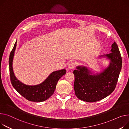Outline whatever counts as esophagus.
Listing matches in <instances>:
<instances>
[{
  "mask_svg": "<svg viewBox=\"0 0 129 129\" xmlns=\"http://www.w3.org/2000/svg\"><path fill=\"white\" fill-rule=\"evenodd\" d=\"M76 67V64L74 62H71L69 63L68 65V67L70 69H73V68H75Z\"/></svg>",
  "mask_w": 129,
  "mask_h": 129,
  "instance_id": "1",
  "label": "esophagus"
}]
</instances>
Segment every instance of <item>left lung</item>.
Wrapping results in <instances>:
<instances>
[{"label":"left lung","mask_w":129,"mask_h":129,"mask_svg":"<svg viewBox=\"0 0 129 129\" xmlns=\"http://www.w3.org/2000/svg\"><path fill=\"white\" fill-rule=\"evenodd\" d=\"M111 52L105 55L110 60V64L101 73L92 75L87 68L81 66L74 71V88L75 95L79 100L97 102L114 91L122 67V57L115 42L111 45Z\"/></svg>","instance_id":"1"}]
</instances>
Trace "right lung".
<instances>
[{
	"label": "right lung",
	"mask_w": 129,
	"mask_h": 129,
	"mask_svg": "<svg viewBox=\"0 0 129 129\" xmlns=\"http://www.w3.org/2000/svg\"><path fill=\"white\" fill-rule=\"evenodd\" d=\"M16 46V41L11 51L9 59L10 77L12 86L22 96L29 101L41 102L47 100L53 95L58 80L66 74V70L63 69L52 73L45 81L40 84L26 85L16 79L13 71L12 62Z\"/></svg>",
	"instance_id": "obj_1"
}]
</instances>
